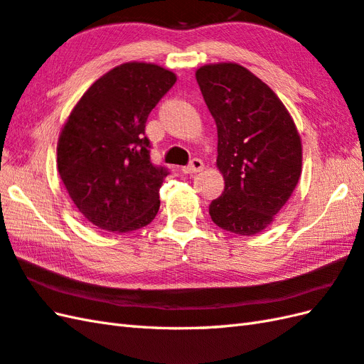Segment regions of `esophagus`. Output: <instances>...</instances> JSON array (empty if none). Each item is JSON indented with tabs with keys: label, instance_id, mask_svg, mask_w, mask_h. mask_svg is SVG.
Wrapping results in <instances>:
<instances>
[{
	"label": "esophagus",
	"instance_id": "esophagus-1",
	"mask_svg": "<svg viewBox=\"0 0 364 364\" xmlns=\"http://www.w3.org/2000/svg\"><path fill=\"white\" fill-rule=\"evenodd\" d=\"M203 168H205V164H203L201 159L196 158V159H192L191 164L183 167V173H186V175H193V173L201 172Z\"/></svg>",
	"mask_w": 364,
	"mask_h": 364
}]
</instances>
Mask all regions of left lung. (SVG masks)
I'll return each mask as SVG.
<instances>
[{
  "label": "left lung",
  "mask_w": 364,
  "mask_h": 364,
  "mask_svg": "<svg viewBox=\"0 0 364 364\" xmlns=\"http://www.w3.org/2000/svg\"><path fill=\"white\" fill-rule=\"evenodd\" d=\"M196 77L217 125V167L225 180L209 215L222 230L257 234L274 220L299 181L298 129L274 91L242 65H205Z\"/></svg>",
  "instance_id": "1"
}]
</instances>
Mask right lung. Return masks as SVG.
Returning <instances> with one entry per match:
<instances>
[{"mask_svg": "<svg viewBox=\"0 0 364 364\" xmlns=\"http://www.w3.org/2000/svg\"><path fill=\"white\" fill-rule=\"evenodd\" d=\"M175 82L163 66L122 63L92 83L68 116L57 144L58 175L100 230L134 231L158 214L168 172L150 161L146 122Z\"/></svg>", "mask_w": 364, "mask_h": 364, "instance_id": "right-lung-1", "label": "right lung"}]
</instances>
